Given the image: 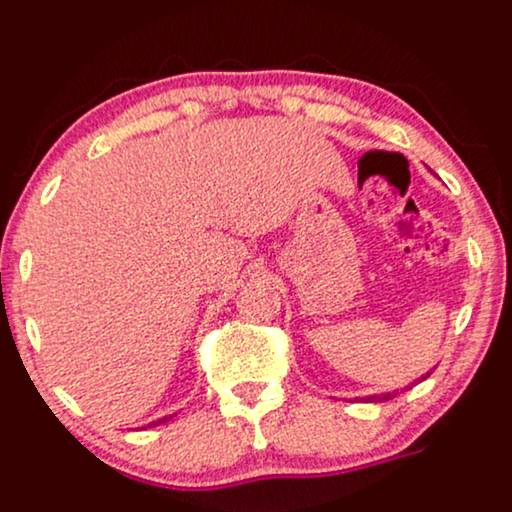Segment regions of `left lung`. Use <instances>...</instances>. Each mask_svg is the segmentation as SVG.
<instances>
[{"mask_svg": "<svg viewBox=\"0 0 512 512\" xmlns=\"http://www.w3.org/2000/svg\"><path fill=\"white\" fill-rule=\"evenodd\" d=\"M426 376H429V374H426ZM426 376H422V378H426ZM395 395H398V390H395V393H386V395H369V398H366V402H383V400L395 398Z\"/></svg>", "mask_w": 512, "mask_h": 512, "instance_id": "obj_1", "label": "left lung"}]
</instances>
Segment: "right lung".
Masks as SVG:
<instances>
[{
  "label": "right lung",
  "instance_id": "1",
  "mask_svg": "<svg viewBox=\"0 0 512 512\" xmlns=\"http://www.w3.org/2000/svg\"><path fill=\"white\" fill-rule=\"evenodd\" d=\"M167 419H172V414H170V417H162V419H158V422H153V424H165ZM153 424H148V426H153Z\"/></svg>",
  "mask_w": 512,
  "mask_h": 512
}]
</instances>
